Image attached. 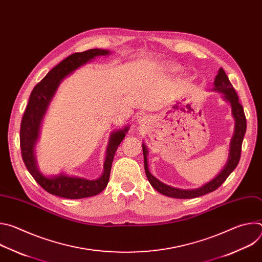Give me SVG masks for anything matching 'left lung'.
<instances>
[{"label":"left lung","instance_id":"1","mask_svg":"<svg viewBox=\"0 0 262 262\" xmlns=\"http://www.w3.org/2000/svg\"><path fill=\"white\" fill-rule=\"evenodd\" d=\"M214 91L223 93L224 98L227 100L231 104L232 108V116L234 117L235 120V128H234V135L231 139L230 143V152H229V159L228 162L222 170V172L212 180L204 184L201 188L194 189V190H181V189H176L173 188V186L167 185L157 179L150 172H149L148 169V163H147V148L144 144H142L143 147V155H144V168H145V173L148 178V181L150 182V184L154 186V188L161 194L172 197V198H177V199H192L196 197L203 196L205 194L211 193L215 191L219 186L227 179V177L231 174V172L236 168L238 165L239 159H241V152H242V144L244 140V136L246 134L247 129V120L245 116V112L243 105L239 103L238 96L231 85L227 74L224 71L223 68H220L216 77L214 79Z\"/></svg>","mask_w":262,"mask_h":262}]
</instances>
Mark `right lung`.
Listing matches in <instances>:
<instances>
[{
    "mask_svg": "<svg viewBox=\"0 0 262 262\" xmlns=\"http://www.w3.org/2000/svg\"><path fill=\"white\" fill-rule=\"evenodd\" d=\"M108 54V51L99 49H91L83 53L72 54L55 66L31 92L20 123L19 137L21 157L28 171L36 182H38L42 189L52 195L67 199L87 198L102 192L108 182L115 152L125 137L128 126L112 134L106 148L103 173L95 180L68 176L65 174L47 177L37 168L34 157V147L38 139L41 120L60 83L69 73L78 69L80 66L86 64L97 56H106Z\"/></svg>",
    "mask_w": 262,
    "mask_h": 262,
    "instance_id": "1",
    "label": "right lung"
}]
</instances>
